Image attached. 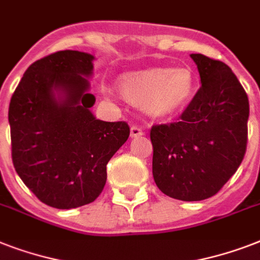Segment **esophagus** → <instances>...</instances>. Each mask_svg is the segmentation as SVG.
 I'll return each mask as SVG.
<instances>
[{"label": "esophagus", "instance_id": "1", "mask_svg": "<svg viewBox=\"0 0 260 260\" xmlns=\"http://www.w3.org/2000/svg\"><path fill=\"white\" fill-rule=\"evenodd\" d=\"M144 135V131L138 125H132L131 126V138L132 139H136V138H140Z\"/></svg>", "mask_w": 260, "mask_h": 260}]
</instances>
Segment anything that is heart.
<instances>
[{
  "label": "heart",
  "mask_w": 260,
  "mask_h": 260,
  "mask_svg": "<svg viewBox=\"0 0 260 260\" xmlns=\"http://www.w3.org/2000/svg\"><path fill=\"white\" fill-rule=\"evenodd\" d=\"M128 100L142 104L147 113L165 117L181 109L193 91L194 79L187 69H150L132 71L118 79Z\"/></svg>",
  "instance_id": "obj_1"
}]
</instances>
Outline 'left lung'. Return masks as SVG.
I'll return each mask as SVG.
<instances>
[{"label":"left lung","instance_id":"8db88e82","mask_svg":"<svg viewBox=\"0 0 260 260\" xmlns=\"http://www.w3.org/2000/svg\"><path fill=\"white\" fill-rule=\"evenodd\" d=\"M190 58L201 87L179 121L152 126V175L169 197L201 201L217 193L240 166L250 105L225 63L201 54Z\"/></svg>","mask_w":260,"mask_h":260}]
</instances>
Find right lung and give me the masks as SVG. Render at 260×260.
<instances>
[{"label": "right lung", "mask_w": 260, "mask_h": 260, "mask_svg": "<svg viewBox=\"0 0 260 260\" xmlns=\"http://www.w3.org/2000/svg\"><path fill=\"white\" fill-rule=\"evenodd\" d=\"M94 59L66 50L36 60L10 100L14 169L40 201L56 209L93 202L105 186L106 165L129 136L126 122L102 121L90 110Z\"/></svg>", "instance_id": "add662e5"}]
</instances>
